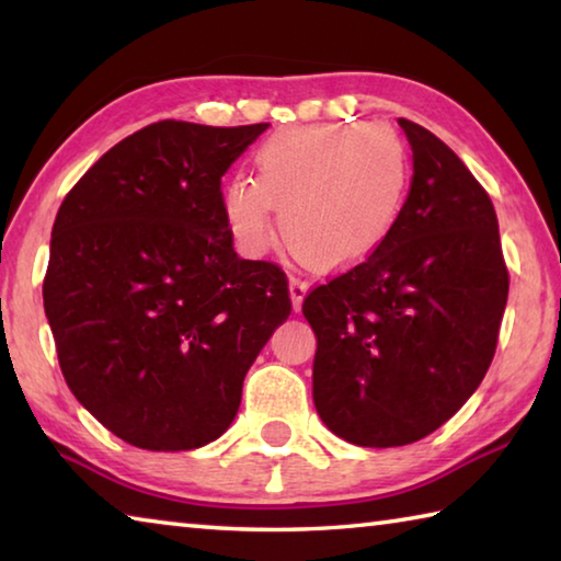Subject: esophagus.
Masks as SVG:
<instances>
[{"label":"esophagus","mask_w":561,"mask_h":561,"mask_svg":"<svg viewBox=\"0 0 561 561\" xmlns=\"http://www.w3.org/2000/svg\"><path fill=\"white\" fill-rule=\"evenodd\" d=\"M307 289H309V282L297 277V274H291V277H289V294H291L294 309L301 307V299H304V294H307Z\"/></svg>","instance_id":"1"}]
</instances>
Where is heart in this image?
Returning <instances> with one entry per match:
<instances>
[{
  "label": "heart",
  "instance_id": "obj_1",
  "mask_svg": "<svg viewBox=\"0 0 561 561\" xmlns=\"http://www.w3.org/2000/svg\"><path fill=\"white\" fill-rule=\"evenodd\" d=\"M252 180L222 190V213L247 254L274 240L270 210L301 262L321 270L368 257L401 215L408 187L403 140L386 126L321 123L274 133L252 158Z\"/></svg>",
  "mask_w": 561,
  "mask_h": 561
}]
</instances>
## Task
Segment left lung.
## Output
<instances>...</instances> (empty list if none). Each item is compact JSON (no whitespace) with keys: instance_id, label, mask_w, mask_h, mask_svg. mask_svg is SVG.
<instances>
[{"instance_id":"left-lung-1","label":"left lung","mask_w":561,"mask_h":561,"mask_svg":"<svg viewBox=\"0 0 561 561\" xmlns=\"http://www.w3.org/2000/svg\"><path fill=\"white\" fill-rule=\"evenodd\" d=\"M398 126L413 183L393 230L301 304L317 411L364 448L415 443L460 411L495 356L510 289L488 190L431 130Z\"/></svg>"}]
</instances>
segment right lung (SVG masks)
Here are the masks:
<instances>
[{
    "label": "right lung",
    "instance_id": "obj_1",
    "mask_svg": "<svg viewBox=\"0 0 561 561\" xmlns=\"http://www.w3.org/2000/svg\"><path fill=\"white\" fill-rule=\"evenodd\" d=\"M267 126L150 123L56 213L44 309L61 374L136 448L220 438L247 371L291 314L287 274L237 257L222 213V175Z\"/></svg>",
    "mask_w": 561,
    "mask_h": 561
}]
</instances>
